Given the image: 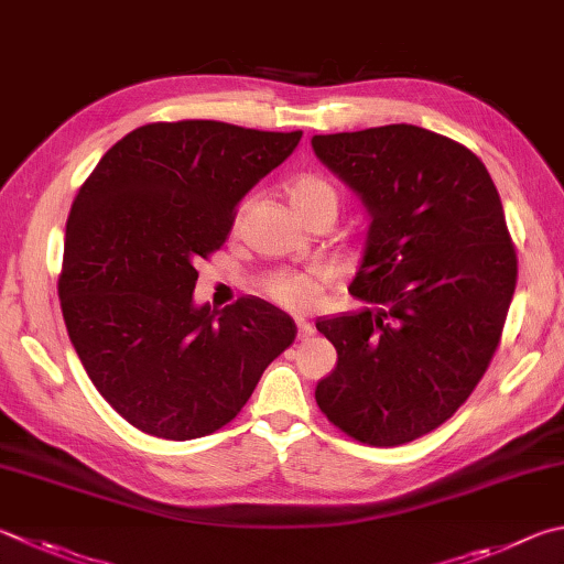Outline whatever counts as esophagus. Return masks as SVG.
Masks as SVG:
<instances>
[{"mask_svg":"<svg viewBox=\"0 0 564 564\" xmlns=\"http://www.w3.org/2000/svg\"><path fill=\"white\" fill-rule=\"evenodd\" d=\"M295 325H299V337H301V340H308V337L315 335V327H313V323L308 321V317L295 315Z\"/></svg>","mask_w":564,"mask_h":564,"instance_id":"esophagus-1","label":"esophagus"}]
</instances>
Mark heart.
<instances>
[{"label": "heart", "instance_id": "1", "mask_svg": "<svg viewBox=\"0 0 564 564\" xmlns=\"http://www.w3.org/2000/svg\"><path fill=\"white\" fill-rule=\"evenodd\" d=\"M289 199L293 209L305 214L317 207H333L337 212V192L327 180L317 175H303L291 182ZM263 293L271 301L281 303L283 308H308L317 293V283L308 273H293V271H279L263 281Z\"/></svg>", "mask_w": 564, "mask_h": 564}]
</instances>
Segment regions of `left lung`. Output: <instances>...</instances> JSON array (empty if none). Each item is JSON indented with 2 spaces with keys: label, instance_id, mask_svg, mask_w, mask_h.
I'll return each mask as SVG.
<instances>
[{
  "label": "left lung",
  "instance_id": "left-lung-1",
  "mask_svg": "<svg viewBox=\"0 0 564 564\" xmlns=\"http://www.w3.org/2000/svg\"><path fill=\"white\" fill-rule=\"evenodd\" d=\"M311 145L370 214L350 283L365 305L315 323L337 350L315 402L357 442H414L454 416L500 343L518 279L503 204L474 152L426 128Z\"/></svg>",
  "mask_w": 564,
  "mask_h": 564
}]
</instances>
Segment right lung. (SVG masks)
I'll use <instances>...</instances> for the list:
<instances>
[{
	"mask_svg": "<svg viewBox=\"0 0 564 564\" xmlns=\"http://www.w3.org/2000/svg\"><path fill=\"white\" fill-rule=\"evenodd\" d=\"M301 135L150 122L118 140L78 189L61 311L90 382L140 432L170 442L217 432L295 340L293 317L275 305L249 295L212 311L194 303V285L237 204Z\"/></svg>",
	"mask_w": 564,
	"mask_h": 564,
	"instance_id": "obj_1",
	"label": "right lung"
}]
</instances>
